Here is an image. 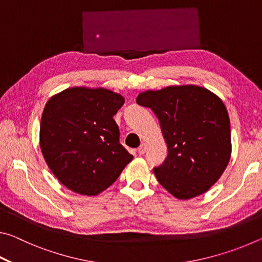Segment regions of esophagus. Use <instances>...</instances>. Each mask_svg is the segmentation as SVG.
Wrapping results in <instances>:
<instances>
[{
    "instance_id": "esophagus-1",
    "label": "esophagus",
    "mask_w": 262,
    "mask_h": 262,
    "mask_svg": "<svg viewBox=\"0 0 262 262\" xmlns=\"http://www.w3.org/2000/svg\"><path fill=\"white\" fill-rule=\"evenodd\" d=\"M137 151H139L140 155H144L145 151H147V144L142 143L140 147H139V149H137Z\"/></svg>"
}]
</instances>
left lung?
<instances>
[{"instance_id":"left-lung-1","label":"left lung","mask_w":262,"mask_h":262,"mask_svg":"<svg viewBox=\"0 0 262 262\" xmlns=\"http://www.w3.org/2000/svg\"><path fill=\"white\" fill-rule=\"evenodd\" d=\"M136 103L156 115L167 157L155 176L173 196L187 200L207 192L231 156L228 111L219 97L196 85L145 91Z\"/></svg>"}]
</instances>
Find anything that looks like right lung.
<instances>
[{"label":"right lung","mask_w":262,"mask_h":262,"mask_svg":"<svg viewBox=\"0 0 262 262\" xmlns=\"http://www.w3.org/2000/svg\"><path fill=\"white\" fill-rule=\"evenodd\" d=\"M123 97L106 89L72 88L47 101L40 122L43 158L62 185L83 195L110 187L133 156L113 117Z\"/></svg>","instance_id":"add662e5"}]
</instances>
